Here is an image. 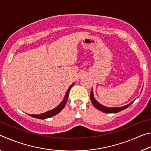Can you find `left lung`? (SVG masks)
<instances>
[{
	"label": "left lung",
	"instance_id": "obj_1",
	"mask_svg": "<svg viewBox=\"0 0 151 151\" xmlns=\"http://www.w3.org/2000/svg\"><path fill=\"white\" fill-rule=\"evenodd\" d=\"M141 90V92H142ZM90 97H91V100L92 103L94 105V106L95 107L96 109H97L99 111H101L103 112H105V113H116V112H119L120 111H122L124 110L125 109H127L129 107L131 104L133 103V102L136 100H134L133 101H132L131 103H130L129 104H127V105H124V106H120V107H107L106 106H104L103 104H101L99 103L98 101H97L95 99H94V94H93V91L92 90L91 92V94H90Z\"/></svg>",
	"mask_w": 151,
	"mask_h": 151
}]
</instances>
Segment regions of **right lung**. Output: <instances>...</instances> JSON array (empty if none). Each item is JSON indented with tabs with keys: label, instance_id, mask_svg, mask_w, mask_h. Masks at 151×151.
I'll return each instance as SVG.
<instances>
[{
	"label": "right lung",
	"instance_id": "1",
	"mask_svg": "<svg viewBox=\"0 0 151 151\" xmlns=\"http://www.w3.org/2000/svg\"><path fill=\"white\" fill-rule=\"evenodd\" d=\"M74 85H75V83H73L72 85H71L69 86V88H68L67 91H66V93L65 94V97H64L63 100L62 101V102H61V103L59 104H58V105L57 107H55V109H53L52 110H50V111H48L47 112H44V113H42V114H28L30 115V116L33 117V118L39 119H47V118H50V117H52L53 116L56 115V114H57L58 113H59V112L64 109V107H65V104L66 103V101H67L68 94H69L70 89H71V88L73 87Z\"/></svg>",
	"mask_w": 151,
	"mask_h": 151
}]
</instances>
